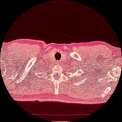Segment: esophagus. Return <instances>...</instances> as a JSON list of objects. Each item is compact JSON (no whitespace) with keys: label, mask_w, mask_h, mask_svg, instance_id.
I'll return each mask as SVG.
<instances>
[{"label":"esophagus","mask_w":122,"mask_h":122,"mask_svg":"<svg viewBox=\"0 0 122 122\" xmlns=\"http://www.w3.org/2000/svg\"><path fill=\"white\" fill-rule=\"evenodd\" d=\"M56 64H57V65H58V64H59V61H57V62H56Z\"/></svg>","instance_id":"34e87169"}]
</instances>
